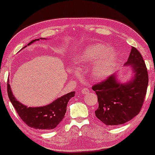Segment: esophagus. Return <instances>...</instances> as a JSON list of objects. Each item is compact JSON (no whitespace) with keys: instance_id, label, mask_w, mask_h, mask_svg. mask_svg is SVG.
Wrapping results in <instances>:
<instances>
[{"instance_id":"34e87169","label":"esophagus","mask_w":155,"mask_h":155,"mask_svg":"<svg viewBox=\"0 0 155 155\" xmlns=\"http://www.w3.org/2000/svg\"><path fill=\"white\" fill-rule=\"evenodd\" d=\"M89 91H89L88 88H83L82 90H81V93H83V94H87V93H89Z\"/></svg>"}]
</instances>
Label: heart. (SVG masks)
I'll return each instance as SVG.
<instances>
[{
	"label": "heart",
	"instance_id": "heart-1",
	"mask_svg": "<svg viewBox=\"0 0 155 155\" xmlns=\"http://www.w3.org/2000/svg\"><path fill=\"white\" fill-rule=\"evenodd\" d=\"M76 63L78 65L93 64L91 77L100 81L110 77L118 63V55L106 45L97 43L85 50L77 56Z\"/></svg>",
	"mask_w": 155,
	"mask_h": 155
}]
</instances>
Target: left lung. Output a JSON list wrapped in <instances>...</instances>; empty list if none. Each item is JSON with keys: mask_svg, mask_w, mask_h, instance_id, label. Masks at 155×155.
<instances>
[{"mask_svg": "<svg viewBox=\"0 0 155 155\" xmlns=\"http://www.w3.org/2000/svg\"><path fill=\"white\" fill-rule=\"evenodd\" d=\"M124 66L131 67L134 73L128 82H119L117 74H113L92 87L99 103L95 116L107 126L125 124L138 115L147 93V67L136 48H131Z\"/></svg>", "mask_w": 155, "mask_h": 155, "instance_id": "obj_1", "label": "left lung"}]
</instances>
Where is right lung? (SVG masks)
Wrapping results in <instances>:
<instances>
[{"label":"right lung","instance_id":"obj_1","mask_svg":"<svg viewBox=\"0 0 155 155\" xmlns=\"http://www.w3.org/2000/svg\"><path fill=\"white\" fill-rule=\"evenodd\" d=\"M40 39L45 38H40L35 39L31 41L27 45H29L32 43L36 41H39ZM7 89L10 102L21 120L29 127L43 130H52L58 126V124L64 117L65 113L67 112V102L71 99V97H74L75 95V92L73 91L59 97L51 104L45 106L28 107L27 106L24 105L19 102L13 95L9 84V80L8 81Z\"/></svg>","mask_w":155,"mask_h":155}]
</instances>
